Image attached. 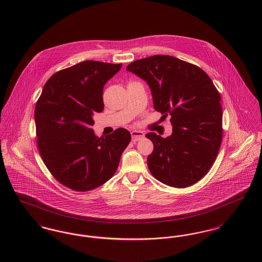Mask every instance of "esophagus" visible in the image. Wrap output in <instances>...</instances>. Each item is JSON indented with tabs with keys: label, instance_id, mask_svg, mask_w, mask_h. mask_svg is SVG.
I'll return each instance as SVG.
<instances>
[{
	"label": "esophagus",
	"instance_id": "1",
	"mask_svg": "<svg viewBox=\"0 0 262 262\" xmlns=\"http://www.w3.org/2000/svg\"><path fill=\"white\" fill-rule=\"evenodd\" d=\"M130 134H132V138L134 141H138L139 139H141L144 137V134L142 132H138V130H133Z\"/></svg>",
	"mask_w": 262,
	"mask_h": 262
}]
</instances>
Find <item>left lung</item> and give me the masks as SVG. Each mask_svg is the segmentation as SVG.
<instances>
[{
    "label": "left lung",
    "mask_w": 262,
    "mask_h": 262,
    "mask_svg": "<svg viewBox=\"0 0 262 262\" xmlns=\"http://www.w3.org/2000/svg\"><path fill=\"white\" fill-rule=\"evenodd\" d=\"M126 71L148 83L154 109L173 125L170 137L145 136L154 145L150 173L169 187L198 183L211 169L223 137L221 96L211 78L200 67L167 55L137 60Z\"/></svg>",
    "instance_id": "1"
}]
</instances>
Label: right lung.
Instances as JSON below:
<instances>
[{"label": "right lung", "mask_w": 262, "mask_h": 262, "mask_svg": "<svg viewBox=\"0 0 262 262\" xmlns=\"http://www.w3.org/2000/svg\"><path fill=\"white\" fill-rule=\"evenodd\" d=\"M122 63L84 61L57 72L35 106L37 146L52 176L75 191L102 186L116 173L130 142L125 128L95 137L93 114L104 109L103 88Z\"/></svg>", "instance_id": "add662e5"}]
</instances>
